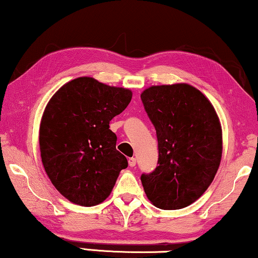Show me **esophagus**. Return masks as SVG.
I'll use <instances>...</instances> for the list:
<instances>
[{"instance_id":"obj_1","label":"esophagus","mask_w":258,"mask_h":258,"mask_svg":"<svg viewBox=\"0 0 258 258\" xmlns=\"http://www.w3.org/2000/svg\"><path fill=\"white\" fill-rule=\"evenodd\" d=\"M128 163H129L130 167H135V165H136V158L135 157H130L128 160Z\"/></svg>"}]
</instances>
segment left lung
<instances>
[{
  "label": "left lung",
  "instance_id": "left-lung-1",
  "mask_svg": "<svg viewBox=\"0 0 258 258\" xmlns=\"http://www.w3.org/2000/svg\"><path fill=\"white\" fill-rule=\"evenodd\" d=\"M141 100L158 142V165L141 175L144 191L160 209H182L203 195L220 167V119L209 100L189 84L150 87Z\"/></svg>",
  "mask_w": 258,
  "mask_h": 258
}]
</instances>
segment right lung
Wrapping results in <instances>:
<instances>
[{"instance_id":"1","label":"right lung","mask_w":258,"mask_h":258,"mask_svg":"<svg viewBox=\"0 0 258 258\" xmlns=\"http://www.w3.org/2000/svg\"><path fill=\"white\" fill-rule=\"evenodd\" d=\"M132 91L93 77L66 83L50 98L40 125L42 163L70 202L93 207L107 199L128 167L109 123L132 101Z\"/></svg>"}]
</instances>
